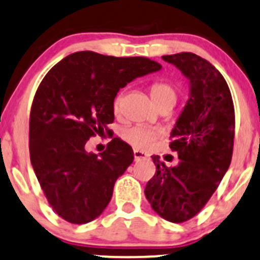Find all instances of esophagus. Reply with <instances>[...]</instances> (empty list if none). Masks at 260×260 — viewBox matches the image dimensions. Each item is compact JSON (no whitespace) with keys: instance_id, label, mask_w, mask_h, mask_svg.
<instances>
[{"instance_id":"obj_1","label":"esophagus","mask_w":260,"mask_h":260,"mask_svg":"<svg viewBox=\"0 0 260 260\" xmlns=\"http://www.w3.org/2000/svg\"><path fill=\"white\" fill-rule=\"evenodd\" d=\"M133 156H135V160H136V161H137V160H142V158L148 157L147 153L142 152V151H138V150L133 151Z\"/></svg>"}]
</instances>
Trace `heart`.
<instances>
[{
    "label": "heart",
    "instance_id": "1",
    "mask_svg": "<svg viewBox=\"0 0 260 260\" xmlns=\"http://www.w3.org/2000/svg\"><path fill=\"white\" fill-rule=\"evenodd\" d=\"M151 98H152L155 105L161 103H173L176 102V90L168 82H156L151 86ZM122 105V94H118L114 99V109L115 112L120 109ZM123 138L129 143L131 146L140 150L150 147L151 143L158 137V132L151 128L143 127V125H133L127 128L123 132Z\"/></svg>",
    "mask_w": 260,
    "mask_h": 260
}]
</instances>
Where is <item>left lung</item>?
Here are the masks:
<instances>
[{
	"mask_svg": "<svg viewBox=\"0 0 260 260\" xmlns=\"http://www.w3.org/2000/svg\"><path fill=\"white\" fill-rule=\"evenodd\" d=\"M189 81V99L170 133L179 162L152 156L156 173L145 188L152 210L170 222L197 215L217 189L231 162L235 112L230 89L208 60L194 53L162 55Z\"/></svg>",
	"mask_w": 260,
	"mask_h": 260,
	"instance_id": "8db88e82",
	"label": "left lung"
}]
</instances>
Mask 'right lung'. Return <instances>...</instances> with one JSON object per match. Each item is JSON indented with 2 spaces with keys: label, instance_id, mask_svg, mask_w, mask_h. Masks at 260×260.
Returning <instances> with one entry per match:
<instances>
[{
  "label": "right lung",
  "instance_id": "obj_1",
  "mask_svg": "<svg viewBox=\"0 0 260 260\" xmlns=\"http://www.w3.org/2000/svg\"><path fill=\"white\" fill-rule=\"evenodd\" d=\"M161 70L145 57L72 53L43 79L30 112V161L54 212L71 223L95 220L133 162V150L115 137L100 153L85 150L91 136L109 135L118 91Z\"/></svg>",
  "mask_w": 260,
  "mask_h": 260
}]
</instances>
